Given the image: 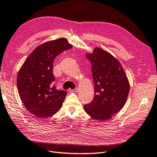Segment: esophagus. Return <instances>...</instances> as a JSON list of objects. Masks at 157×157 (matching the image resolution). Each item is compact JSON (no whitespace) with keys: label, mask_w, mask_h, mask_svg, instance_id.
I'll use <instances>...</instances> for the list:
<instances>
[{"label":"esophagus","mask_w":157,"mask_h":157,"mask_svg":"<svg viewBox=\"0 0 157 157\" xmlns=\"http://www.w3.org/2000/svg\"><path fill=\"white\" fill-rule=\"evenodd\" d=\"M68 91H69V92H77L78 91V90L77 89V88H75V89H74V90L69 89V90H68Z\"/></svg>","instance_id":"34e87169"}]
</instances>
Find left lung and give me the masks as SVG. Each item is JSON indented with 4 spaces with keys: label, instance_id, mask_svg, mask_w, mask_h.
<instances>
[{
    "label": "left lung",
    "instance_id": "left-lung-1",
    "mask_svg": "<svg viewBox=\"0 0 157 157\" xmlns=\"http://www.w3.org/2000/svg\"><path fill=\"white\" fill-rule=\"evenodd\" d=\"M86 57L91 63L95 96L84 110L96 120H108L124 106L129 83L121 65L109 52L95 48Z\"/></svg>",
    "mask_w": 157,
    "mask_h": 157
}]
</instances>
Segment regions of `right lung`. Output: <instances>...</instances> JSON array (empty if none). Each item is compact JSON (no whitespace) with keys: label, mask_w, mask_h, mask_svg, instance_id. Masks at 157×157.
Here are the masks:
<instances>
[{"label":"right lung","mask_w":157,"mask_h":157,"mask_svg":"<svg viewBox=\"0 0 157 157\" xmlns=\"http://www.w3.org/2000/svg\"><path fill=\"white\" fill-rule=\"evenodd\" d=\"M72 45L66 38L46 42L38 46L22 64L17 75L18 94L30 113L38 117H48L59 110L67 92L54 86L53 62Z\"/></svg>","instance_id":"obj_1"}]
</instances>
